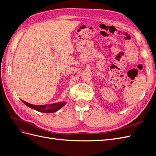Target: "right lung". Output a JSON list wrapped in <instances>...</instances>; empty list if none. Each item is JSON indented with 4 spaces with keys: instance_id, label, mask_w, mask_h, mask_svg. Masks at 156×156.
<instances>
[{
    "instance_id": "1",
    "label": "right lung",
    "mask_w": 156,
    "mask_h": 156,
    "mask_svg": "<svg viewBox=\"0 0 156 156\" xmlns=\"http://www.w3.org/2000/svg\"><path fill=\"white\" fill-rule=\"evenodd\" d=\"M22 102L23 103L28 106L29 107L32 108L35 111H37L38 112H44V113H52V112H55L61 108L63 107L66 102V101H61L58 103H52V104H48V105H33L30 104V103H27L25 101L22 100Z\"/></svg>"
}]
</instances>
